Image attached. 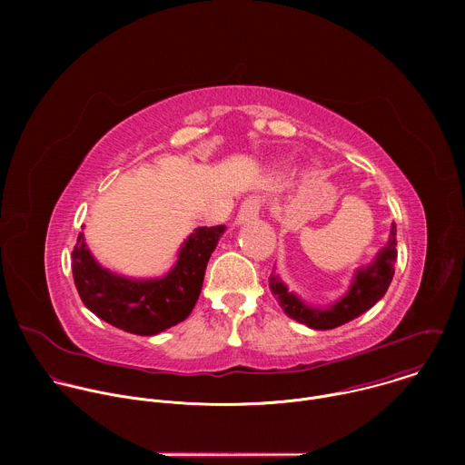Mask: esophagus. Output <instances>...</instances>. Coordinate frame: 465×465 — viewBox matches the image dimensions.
<instances>
[{
	"label": "esophagus",
	"instance_id": "1",
	"mask_svg": "<svg viewBox=\"0 0 465 465\" xmlns=\"http://www.w3.org/2000/svg\"><path fill=\"white\" fill-rule=\"evenodd\" d=\"M262 208V201L261 196L257 194H250L246 201L241 204V210H239V215H237V223L242 224V223H250V221H255L259 217V212Z\"/></svg>",
	"mask_w": 465,
	"mask_h": 465
}]
</instances>
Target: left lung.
Returning <instances> with one entry per match:
<instances>
[{
  "mask_svg": "<svg viewBox=\"0 0 465 465\" xmlns=\"http://www.w3.org/2000/svg\"><path fill=\"white\" fill-rule=\"evenodd\" d=\"M395 232H397L395 224H391L388 244L377 253L375 261L370 264V267L357 271L348 294L329 309L307 307L294 294L287 292V287L278 278L271 276V289L276 300L280 302L282 309L285 311V314L312 329H333L357 318L359 314L373 307L384 296L395 272L393 269L395 259H397Z\"/></svg>",
  "mask_w": 465,
  "mask_h": 465,
  "instance_id": "8db88e82",
  "label": "left lung"
}]
</instances>
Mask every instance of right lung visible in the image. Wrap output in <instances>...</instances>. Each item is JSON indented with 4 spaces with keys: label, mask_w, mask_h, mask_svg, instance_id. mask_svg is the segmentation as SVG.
<instances>
[{
    "label": "right lung",
    "mask_w": 465,
    "mask_h": 465,
    "mask_svg": "<svg viewBox=\"0 0 465 465\" xmlns=\"http://www.w3.org/2000/svg\"><path fill=\"white\" fill-rule=\"evenodd\" d=\"M224 226L198 228L183 242L174 269L160 280L136 282L115 276L92 257L79 233L72 269L83 303L101 320L128 333L158 335L183 322L201 296L206 264Z\"/></svg>",
    "instance_id": "add662e5"
}]
</instances>
